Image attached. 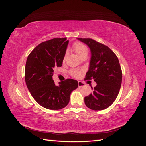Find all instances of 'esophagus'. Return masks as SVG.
I'll return each mask as SVG.
<instances>
[{
    "label": "esophagus",
    "mask_w": 146,
    "mask_h": 146,
    "mask_svg": "<svg viewBox=\"0 0 146 146\" xmlns=\"http://www.w3.org/2000/svg\"><path fill=\"white\" fill-rule=\"evenodd\" d=\"M78 87H83V86H85V84L83 82H80V81H79L78 82Z\"/></svg>",
    "instance_id": "obj_1"
}]
</instances>
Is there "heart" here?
<instances>
[{
	"label": "heart",
	"instance_id": "heart-1",
	"mask_svg": "<svg viewBox=\"0 0 146 146\" xmlns=\"http://www.w3.org/2000/svg\"><path fill=\"white\" fill-rule=\"evenodd\" d=\"M72 48L74 51L76 52V54L80 57V58H81L83 55H88V48L82 42H74L72 46ZM70 73L74 77H78L80 76V71H79V70H71L70 71Z\"/></svg>",
	"mask_w": 146,
	"mask_h": 146
}]
</instances>
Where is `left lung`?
Masks as SVG:
<instances>
[{"instance_id": "8db88e82", "label": "left lung", "mask_w": 146, "mask_h": 146, "mask_svg": "<svg viewBox=\"0 0 146 146\" xmlns=\"http://www.w3.org/2000/svg\"><path fill=\"white\" fill-rule=\"evenodd\" d=\"M77 39L86 44L91 53L85 79L93 78L97 83L93 92L85 97V104L92 110H103L114 102L120 90L122 73L119 60L116 54L103 44L90 38Z\"/></svg>"}]
</instances>
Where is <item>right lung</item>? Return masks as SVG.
Returning <instances> with one entry per match:
<instances>
[{"mask_svg":"<svg viewBox=\"0 0 146 146\" xmlns=\"http://www.w3.org/2000/svg\"><path fill=\"white\" fill-rule=\"evenodd\" d=\"M66 38H54L39 44L29 55L25 64V80L31 95L42 107L57 110L69 104L72 91L78 82L71 78L55 85L54 68L61 67L69 41Z\"/></svg>","mask_w":146,"mask_h":146,"instance_id":"obj_1","label":"right lung"}]
</instances>
